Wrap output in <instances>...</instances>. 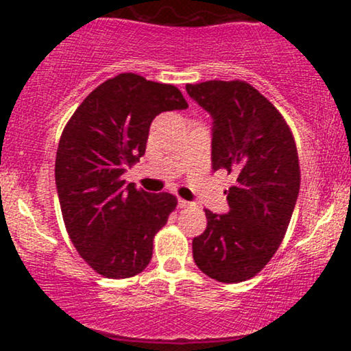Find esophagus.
Instances as JSON below:
<instances>
[{"label": "esophagus", "instance_id": "esophagus-1", "mask_svg": "<svg viewBox=\"0 0 351 351\" xmlns=\"http://www.w3.org/2000/svg\"><path fill=\"white\" fill-rule=\"evenodd\" d=\"M189 206V201L186 199H178V208H188Z\"/></svg>", "mask_w": 351, "mask_h": 351}]
</instances>
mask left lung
Segmentation results:
<instances>
[{
  "label": "left lung",
  "mask_w": 351,
  "mask_h": 351,
  "mask_svg": "<svg viewBox=\"0 0 351 351\" xmlns=\"http://www.w3.org/2000/svg\"><path fill=\"white\" fill-rule=\"evenodd\" d=\"M186 92L213 119V170L236 176L229 211L204 209L193 259L211 279L243 282L271 261L291 223L300 188L295 142L279 110L244 80L188 84Z\"/></svg>",
  "instance_id": "left-lung-1"
}]
</instances>
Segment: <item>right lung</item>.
<instances>
[{
  "label": "right lung",
  "mask_w": 351,
  "mask_h": 351,
  "mask_svg": "<svg viewBox=\"0 0 351 351\" xmlns=\"http://www.w3.org/2000/svg\"><path fill=\"white\" fill-rule=\"evenodd\" d=\"M188 107L170 84L125 72L77 107L60 135L56 186L64 224L82 259L108 279L150 264L153 237L176 208L170 193H147L123 173L143 156L156 115Z\"/></svg>",
  "instance_id": "add662e5"
}]
</instances>
